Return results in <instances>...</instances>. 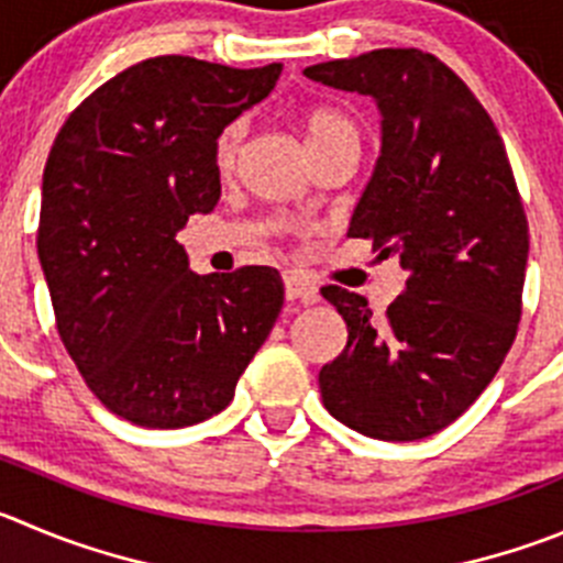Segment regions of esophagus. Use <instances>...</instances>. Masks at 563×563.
<instances>
[{"label":"esophagus","instance_id":"34e87169","mask_svg":"<svg viewBox=\"0 0 563 563\" xmlns=\"http://www.w3.org/2000/svg\"><path fill=\"white\" fill-rule=\"evenodd\" d=\"M283 286H286V299H302V302H317L319 299V291H317V286H313L311 280H308V277H302L299 275V272H286V275H283Z\"/></svg>","mask_w":563,"mask_h":563}]
</instances>
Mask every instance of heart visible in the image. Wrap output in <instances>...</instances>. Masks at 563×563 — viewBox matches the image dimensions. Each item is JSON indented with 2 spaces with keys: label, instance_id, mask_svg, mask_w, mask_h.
Here are the masks:
<instances>
[{
  "label": "heart",
  "instance_id": "obj_1",
  "mask_svg": "<svg viewBox=\"0 0 563 563\" xmlns=\"http://www.w3.org/2000/svg\"><path fill=\"white\" fill-rule=\"evenodd\" d=\"M302 130H306L308 150H311L313 157L328 152L330 146L344 144V141H355V144L361 141L358 124L335 108L308 110V113L302 115ZM241 135H244V124L241 122H230L228 128L219 130L217 141H213V166H217L219 172H230L235 166Z\"/></svg>",
  "mask_w": 563,
  "mask_h": 563
}]
</instances>
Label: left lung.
Listing matches in <instances>:
<instances>
[{
	"label": "left lung",
	"mask_w": 563,
	"mask_h": 563,
	"mask_svg": "<svg viewBox=\"0 0 563 563\" xmlns=\"http://www.w3.org/2000/svg\"><path fill=\"white\" fill-rule=\"evenodd\" d=\"M306 77L380 108V157L346 235L408 272L380 319L361 294L322 288L346 322L344 353L319 372L324 408L372 439H424L481 397L517 339L528 217L506 144L430 52L375 49Z\"/></svg>",
	"instance_id": "8db88e82"
}]
</instances>
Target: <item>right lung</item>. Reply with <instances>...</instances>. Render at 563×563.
Returning a JSON list of instances; mask_svg holds the SVG:
<instances>
[{
  "label": "right lung",
  "instance_id": "add662e5",
  "mask_svg": "<svg viewBox=\"0 0 563 563\" xmlns=\"http://www.w3.org/2000/svg\"><path fill=\"white\" fill-rule=\"evenodd\" d=\"M280 71L150 57L82 99L46 157L38 257L57 333L97 400L141 428L224 411L277 322V269L197 275L177 230L217 208L213 141Z\"/></svg>",
  "mask_w": 563,
  "mask_h": 563
}]
</instances>
